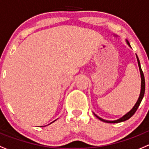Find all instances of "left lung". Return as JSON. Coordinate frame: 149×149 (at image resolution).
<instances>
[{
    "label": "left lung",
    "mask_w": 149,
    "mask_h": 149,
    "mask_svg": "<svg viewBox=\"0 0 149 149\" xmlns=\"http://www.w3.org/2000/svg\"><path fill=\"white\" fill-rule=\"evenodd\" d=\"M127 43H128V45L130 46V44L128 41H127ZM136 58H137V61H138V65H139V68H140V76H141V91H140V96H139V99H138L137 102H136V104H135V105L134 106V108H132V109L131 110V111L128 112V113H127L126 114L124 115V116H123V117H121L120 119H119V120H114V121H109V120H103V119H102V118L99 117L98 116H96V114L94 113L95 116H96V117L99 119V120H100L102 122H104V123H121V122H124L125 121V120H128V119H130V118L131 117V116H133L134 114L135 113V112L136 111V110H137L138 107L140 106V103H141L142 102V100H143V96H144V93H145V88H146V83H145V77H144V74H143V70H142L141 69V66H140V60H139V58H138L137 56H136Z\"/></svg>",
    "instance_id": "1"
}]
</instances>
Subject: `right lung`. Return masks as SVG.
I'll list each match as a JSON object with an SVG mask.
<instances>
[{
	"instance_id": "add662e5",
	"label": "right lung",
	"mask_w": 149,
	"mask_h": 149,
	"mask_svg": "<svg viewBox=\"0 0 149 149\" xmlns=\"http://www.w3.org/2000/svg\"><path fill=\"white\" fill-rule=\"evenodd\" d=\"M53 122H54V121H53Z\"/></svg>"
}]
</instances>
